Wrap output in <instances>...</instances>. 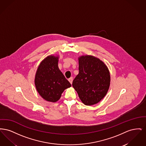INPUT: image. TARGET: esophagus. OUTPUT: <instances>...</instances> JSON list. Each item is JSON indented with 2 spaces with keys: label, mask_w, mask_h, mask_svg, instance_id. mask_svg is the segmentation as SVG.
I'll return each instance as SVG.
<instances>
[{
  "label": "esophagus",
  "mask_w": 146,
  "mask_h": 146,
  "mask_svg": "<svg viewBox=\"0 0 146 146\" xmlns=\"http://www.w3.org/2000/svg\"><path fill=\"white\" fill-rule=\"evenodd\" d=\"M68 81L70 82V83L72 84V82H73V78L72 77H71V78H70V79H68Z\"/></svg>",
  "instance_id": "34e87169"
}]
</instances>
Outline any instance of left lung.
Returning <instances> with one entry per match:
<instances>
[{
    "label": "left lung",
    "instance_id": "left-lung-1",
    "mask_svg": "<svg viewBox=\"0 0 146 146\" xmlns=\"http://www.w3.org/2000/svg\"><path fill=\"white\" fill-rule=\"evenodd\" d=\"M110 74L107 67L92 56L79 58V74L72 86L84 104H96L106 96L110 85Z\"/></svg>",
    "mask_w": 146,
    "mask_h": 146
}]
</instances>
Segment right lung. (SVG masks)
<instances>
[{
    "label": "right lung",
    "instance_id": "obj_1",
    "mask_svg": "<svg viewBox=\"0 0 146 146\" xmlns=\"http://www.w3.org/2000/svg\"><path fill=\"white\" fill-rule=\"evenodd\" d=\"M58 56H49L39 66L35 76L36 90L44 100L55 102L71 84L58 67Z\"/></svg>",
    "mask_w": 146,
    "mask_h": 146
}]
</instances>
